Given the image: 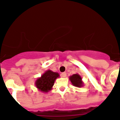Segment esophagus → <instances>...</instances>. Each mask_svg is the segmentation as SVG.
<instances>
[{"mask_svg":"<svg viewBox=\"0 0 120 120\" xmlns=\"http://www.w3.org/2000/svg\"><path fill=\"white\" fill-rule=\"evenodd\" d=\"M60 75H61L62 77H65L66 76V73H62Z\"/></svg>","mask_w":120,"mask_h":120,"instance_id":"esophagus-1","label":"esophagus"}]
</instances>
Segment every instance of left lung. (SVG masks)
<instances>
[{
    "instance_id": "obj_1",
    "label": "left lung",
    "mask_w": 120,
    "mask_h": 120,
    "mask_svg": "<svg viewBox=\"0 0 120 120\" xmlns=\"http://www.w3.org/2000/svg\"><path fill=\"white\" fill-rule=\"evenodd\" d=\"M70 80L72 84L74 86H77V87H80L82 86V79H81V76L78 75V74H73V75L70 77Z\"/></svg>"
}]
</instances>
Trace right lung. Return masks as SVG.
I'll return each instance as SVG.
<instances>
[{
  "instance_id": "right-lung-1",
  "label": "right lung",
  "mask_w": 120,
  "mask_h": 120,
  "mask_svg": "<svg viewBox=\"0 0 120 120\" xmlns=\"http://www.w3.org/2000/svg\"><path fill=\"white\" fill-rule=\"evenodd\" d=\"M60 76L58 73L48 70L44 73L41 78L36 81V86L38 89L43 92H47L51 89L54 81Z\"/></svg>"
}]
</instances>
